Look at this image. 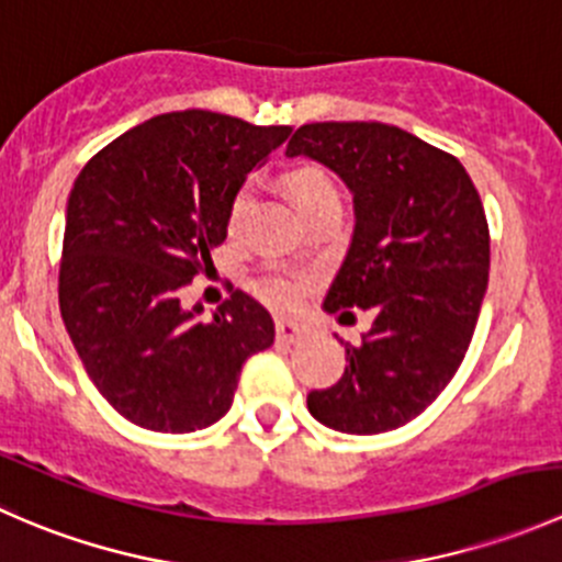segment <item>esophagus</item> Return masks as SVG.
I'll list each match as a JSON object with an SVG mask.
<instances>
[{
  "mask_svg": "<svg viewBox=\"0 0 562 562\" xmlns=\"http://www.w3.org/2000/svg\"><path fill=\"white\" fill-rule=\"evenodd\" d=\"M310 334H313V326H310V323L291 321V317H280V321H277V339H280V342H302Z\"/></svg>",
  "mask_w": 562,
  "mask_h": 562,
  "instance_id": "1",
  "label": "esophagus"
}]
</instances>
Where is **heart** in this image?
I'll return each instance as SVG.
<instances>
[{
  "mask_svg": "<svg viewBox=\"0 0 562 562\" xmlns=\"http://www.w3.org/2000/svg\"><path fill=\"white\" fill-rule=\"evenodd\" d=\"M285 187H288V192H291L293 203L302 209V214L313 212L317 203L339 198L337 184L331 181V176L315 166L293 168V171L285 176ZM249 209H252V187L245 184L234 192V198H231V203H228V231L231 234H239V231L245 228ZM258 291L274 304H296L299 299H302L304 285L299 277L288 274V271H269V274L260 280Z\"/></svg>",
  "mask_w": 562,
  "mask_h": 562,
  "instance_id": "obj_1",
  "label": "heart"
}]
</instances>
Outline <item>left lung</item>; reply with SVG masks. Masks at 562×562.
Returning a JSON list of instances; mask_svg holds the SVG:
<instances>
[{"label": "left lung", "mask_w": 562, "mask_h": 562, "mask_svg": "<svg viewBox=\"0 0 562 562\" xmlns=\"http://www.w3.org/2000/svg\"><path fill=\"white\" fill-rule=\"evenodd\" d=\"M288 157H310L353 195V236L323 310H375L345 372L310 391L328 429L378 435L432 405L464 359L490 282V228L457 157L381 122H317Z\"/></svg>", "instance_id": "left-lung-1"}]
</instances>
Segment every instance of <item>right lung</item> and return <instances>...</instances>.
Returning a JSON list of instances; mask_svg holds the SVG:
<instances>
[{
  "label": "right lung",
  "mask_w": 562,
  "mask_h": 562,
  "mask_svg": "<svg viewBox=\"0 0 562 562\" xmlns=\"http://www.w3.org/2000/svg\"><path fill=\"white\" fill-rule=\"evenodd\" d=\"M291 127L176 111L127 130L67 198L59 310L100 394L151 432H195L231 411L241 364L274 321L234 291L212 317L181 288L228 236V203Z\"/></svg>",
  "instance_id": "add662e5"
}]
</instances>
